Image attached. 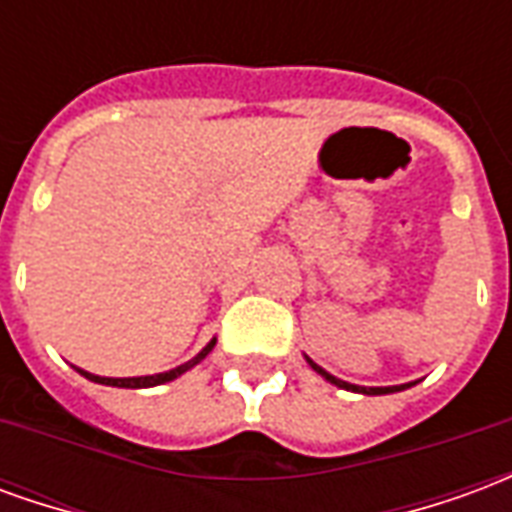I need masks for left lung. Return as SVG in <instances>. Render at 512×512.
<instances>
[{
    "mask_svg": "<svg viewBox=\"0 0 512 512\" xmlns=\"http://www.w3.org/2000/svg\"><path fill=\"white\" fill-rule=\"evenodd\" d=\"M307 359V365L318 373V376H323L329 384L340 386V389H348V392H359V395H392V392H400V389H408V384H400V386H356V384H348V381H340V378H334L332 373H326L323 367H318L315 362H312L310 356H304Z\"/></svg>",
    "mask_w": 512,
    "mask_h": 512,
    "instance_id": "8db88e82",
    "label": "left lung"
}]
</instances>
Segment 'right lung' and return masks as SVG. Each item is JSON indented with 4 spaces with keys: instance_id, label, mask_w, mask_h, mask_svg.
<instances>
[{
    "instance_id": "add662e5",
    "label": "right lung",
    "mask_w": 512,
    "mask_h": 512,
    "mask_svg": "<svg viewBox=\"0 0 512 512\" xmlns=\"http://www.w3.org/2000/svg\"><path fill=\"white\" fill-rule=\"evenodd\" d=\"M213 345H216V337H213L211 343L202 348L200 354L189 359V362H183V365L172 367L167 373H156V376H134V378H106V376H95V373H87L82 367H76V373H82L84 378H90L95 384H106V386H120V389H147V386H158V384H167V381H175L178 376H183L186 370H191L194 365H200L205 356L211 354Z\"/></svg>"
}]
</instances>
